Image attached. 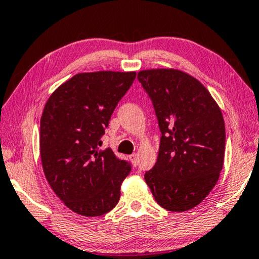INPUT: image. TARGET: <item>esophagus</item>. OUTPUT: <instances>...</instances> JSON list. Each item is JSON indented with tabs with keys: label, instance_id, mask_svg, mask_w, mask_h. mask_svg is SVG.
<instances>
[{
	"label": "esophagus",
	"instance_id": "esophagus-1",
	"mask_svg": "<svg viewBox=\"0 0 259 259\" xmlns=\"http://www.w3.org/2000/svg\"><path fill=\"white\" fill-rule=\"evenodd\" d=\"M130 159L132 160V163L134 164V165H136V164H137V159H138V154H137V153L131 154V156H130Z\"/></svg>",
	"mask_w": 259,
	"mask_h": 259
}]
</instances>
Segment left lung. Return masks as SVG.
<instances>
[{
  "label": "left lung",
  "instance_id": "1",
  "mask_svg": "<svg viewBox=\"0 0 259 259\" xmlns=\"http://www.w3.org/2000/svg\"><path fill=\"white\" fill-rule=\"evenodd\" d=\"M138 79L162 132L158 158L145 181L160 207L189 210L206 199L223 170V113L206 87L181 70H142Z\"/></svg>",
  "mask_w": 259,
  "mask_h": 259
}]
</instances>
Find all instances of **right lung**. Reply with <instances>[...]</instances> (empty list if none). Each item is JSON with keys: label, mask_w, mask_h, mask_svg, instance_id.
<instances>
[{"label": "right lung", "mask_w": 259, "mask_h": 259, "mask_svg": "<svg viewBox=\"0 0 259 259\" xmlns=\"http://www.w3.org/2000/svg\"><path fill=\"white\" fill-rule=\"evenodd\" d=\"M137 72H80L49 97L40 120V157L46 180L69 209L100 217L116 206L131 166L100 149L110 115Z\"/></svg>", "instance_id": "obj_1"}]
</instances>
